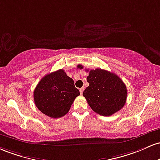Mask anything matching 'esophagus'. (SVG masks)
Listing matches in <instances>:
<instances>
[{"instance_id": "obj_1", "label": "esophagus", "mask_w": 160, "mask_h": 160, "mask_svg": "<svg viewBox=\"0 0 160 160\" xmlns=\"http://www.w3.org/2000/svg\"><path fill=\"white\" fill-rule=\"evenodd\" d=\"M84 89H85V88H81L79 89V91H80V94H83Z\"/></svg>"}]
</instances>
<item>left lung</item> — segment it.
Masks as SVG:
<instances>
[{
  "instance_id": "obj_1",
  "label": "left lung",
  "mask_w": 160,
  "mask_h": 160,
  "mask_svg": "<svg viewBox=\"0 0 160 160\" xmlns=\"http://www.w3.org/2000/svg\"><path fill=\"white\" fill-rule=\"evenodd\" d=\"M77 67L83 69L82 65H78ZM87 82L89 85L84 91L83 96L95 112L109 116L125 106L127 88L117 75L101 69H91L87 77Z\"/></svg>"
}]
</instances>
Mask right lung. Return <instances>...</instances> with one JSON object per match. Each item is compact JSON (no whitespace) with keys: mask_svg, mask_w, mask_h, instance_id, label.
<instances>
[{"mask_svg":"<svg viewBox=\"0 0 160 160\" xmlns=\"http://www.w3.org/2000/svg\"><path fill=\"white\" fill-rule=\"evenodd\" d=\"M79 94L72 78L63 69H59L41 78L34 91V101L42 113L56 119L69 112Z\"/></svg>","mask_w":160,"mask_h":160,"instance_id":"1","label":"right lung"}]
</instances>
